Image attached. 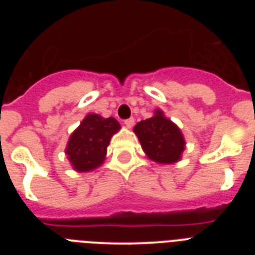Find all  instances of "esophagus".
<instances>
[{"instance_id": "esophagus-1", "label": "esophagus", "mask_w": 255, "mask_h": 255, "mask_svg": "<svg viewBox=\"0 0 255 255\" xmlns=\"http://www.w3.org/2000/svg\"><path fill=\"white\" fill-rule=\"evenodd\" d=\"M134 119H132V117H130V119H128V120H125L124 121V124H125V126L126 128H128V129H131L132 126H134Z\"/></svg>"}]
</instances>
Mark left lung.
<instances>
[{"mask_svg": "<svg viewBox=\"0 0 255 255\" xmlns=\"http://www.w3.org/2000/svg\"><path fill=\"white\" fill-rule=\"evenodd\" d=\"M134 132L145 155L155 163L171 164L181 159L185 138L179 126L164 116L159 108L154 110L152 117L136 124Z\"/></svg>", "mask_w": 255, "mask_h": 255, "instance_id": "8db88e82", "label": "left lung"}]
</instances>
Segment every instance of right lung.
<instances>
[{
	"instance_id": "obj_1",
	"label": "right lung",
	"mask_w": 255,
	"mask_h": 255,
	"mask_svg": "<svg viewBox=\"0 0 255 255\" xmlns=\"http://www.w3.org/2000/svg\"><path fill=\"white\" fill-rule=\"evenodd\" d=\"M120 129L114 117L105 119L101 115L88 114L71 132L65 148L71 167L76 172H89L102 166L108 144Z\"/></svg>"
}]
</instances>
